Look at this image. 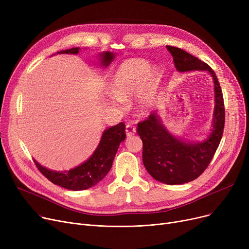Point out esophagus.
Returning <instances> with one entry per match:
<instances>
[{"label": "esophagus", "mask_w": 249, "mask_h": 249, "mask_svg": "<svg viewBox=\"0 0 249 249\" xmlns=\"http://www.w3.org/2000/svg\"><path fill=\"white\" fill-rule=\"evenodd\" d=\"M125 132H126V136H127V137H131L132 135L135 134L136 130H135V128H134L133 126L127 125L126 128H125Z\"/></svg>", "instance_id": "obj_1"}]
</instances>
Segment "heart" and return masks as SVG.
<instances>
[{
  "instance_id": "obj_1",
  "label": "heart",
  "mask_w": 249,
  "mask_h": 249,
  "mask_svg": "<svg viewBox=\"0 0 249 249\" xmlns=\"http://www.w3.org/2000/svg\"><path fill=\"white\" fill-rule=\"evenodd\" d=\"M159 81V71L151 68L148 61L140 58L127 59L113 75L111 103L118 107H123L124 100H129L138 94L137 111L141 115H146L154 105Z\"/></svg>"
}]
</instances>
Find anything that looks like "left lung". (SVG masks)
<instances>
[{"label": "left lung", "instance_id": "1", "mask_svg": "<svg viewBox=\"0 0 249 249\" xmlns=\"http://www.w3.org/2000/svg\"><path fill=\"white\" fill-rule=\"evenodd\" d=\"M178 72L207 71L214 84V112L211 132L202 141H189L174 135L163 124L159 112L138 124L143 142L142 160L148 174L166 185H181L200 177L212 160L219 146L225 123L223 95L216 73L209 65L187 51L166 46Z\"/></svg>", "mask_w": 249, "mask_h": 249}]
</instances>
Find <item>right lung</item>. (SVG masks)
Segmentation results:
<instances>
[{
	"label": "right lung",
	"instance_id": "obj_1",
	"mask_svg": "<svg viewBox=\"0 0 249 249\" xmlns=\"http://www.w3.org/2000/svg\"><path fill=\"white\" fill-rule=\"evenodd\" d=\"M80 47H73L57 52V54H77ZM100 64L103 68H108L114 60L115 54L111 51H103L98 55ZM126 138L125 125L121 122L107 128L102 134L101 140L89 158L70 171L56 172L42 166L34 160L36 166L54 185L71 191H83L97 185L107 174L113 164V160L119 148L120 143Z\"/></svg>",
	"mask_w": 249,
	"mask_h": 249
}]
</instances>
